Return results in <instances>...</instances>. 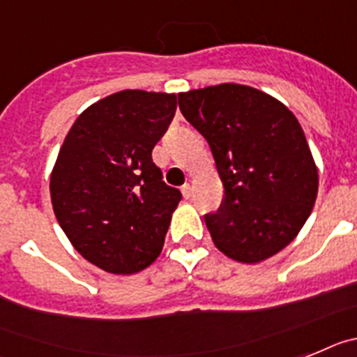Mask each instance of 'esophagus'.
<instances>
[{"label":"esophagus","instance_id":"34e87169","mask_svg":"<svg viewBox=\"0 0 357 357\" xmlns=\"http://www.w3.org/2000/svg\"><path fill=\"white\" fill-rule=\"evenodd\" d=\"M181 194H183V197H187V199L192 196V187L188 185V183H185V185L181 187Z\"/></svg>","mask_w":357,"mask_h":357}]
</instances>
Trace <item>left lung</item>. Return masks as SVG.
<instances>
[{
    "label": "left lung",
    "instance_id": "8db88e82",
    "mask_svg": "<svg viewBox=\"0 0 357 357\" xmlns=\"http://www.w3.org/2000/svg\"><path fill=\"white\" fill-rule=\"evenodd\" d=\"M183 116L208 142L225 201L204 215L226 257L259 264L287 246L318 194V167L286 105L252 86L225 82L178 93Z\"/></svg>",
    "mask_w": 357,
    "mask_h": 357
}]
</instances>
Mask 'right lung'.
Returning a JSON list of instances; mask_svg holds the SVG:
<instances>
[{"mask_svg": "<svg viewBox=\"0 0 357 357\" xmlns=\"http://www.w3.org/2000/svg\"><path fill=\"white\" fill-rule=\"evenodd\" d=\"M174 93L123 89L86 107L50 176L71 246L93 266L131 275L161 253L181 192L165 185L153 149L176 113Z\"/></svg>", "mask_w": 357, "mask_h": 357, "instance_id": "obj_1", "label": "right lung"}]
</instances>
